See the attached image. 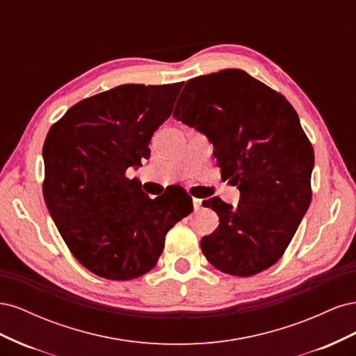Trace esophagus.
Segmentation results:
<instances>
[{
	"mask_svg": "<svg viewBox=\"0 0 356 356\" xmlns=\"http://www.w3.org/2000/svg\"><path fill=\"white\" fill-rule=\"evenodd\" d=\"M193 207H195V211H199L200 207H202V199L193 197Z\"/></svg>",
	"mask_w": 356,
	"mask_h": 356,
	"instance_id": "1",
	"label": "esophagus"
}]
</instances>
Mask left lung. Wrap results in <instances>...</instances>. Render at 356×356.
Wrapping results in <instances>:
<instances>
[{
    "label": "left lung",
    "mask_w": 356,
    "mask_h": 356,
    "mask_svg": "<svg viewBox=\"0 0 356 356\" xmlns=\"http://www.w3.org/2000/svg\"><path fill=\"white\" fill-rule=\"evenodd\" d=\"M174 117L213 144L221 177L238 186V207L203 202L220 224L200 248L218 270L252 276L281 258L312 200L314 147L285 96L242 70L191 79Z\"/></svg>",
    "instance_id": "8db88e82"
}]
</instances>
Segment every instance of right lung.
<instances>
[{
  "mask_svg": "<svg viewBox=\"0 0 356 356\" xmlns=\"http://www.w3.org/2000/svg\"><path fill=\"white\" fill-rule=\"evenodd\" d=\"M182 84L117 86L72 105L47 134V209L71 254L101 277L131 281L152 270L166 233L193 211L184 191L152 199L126 175L149 157Z\"/></svg>",
  "mask_w": 356,
  "mask_h": 356,
  "instance_id": "right-lung-1",
  "label": "right lung"
}]
</instances>
